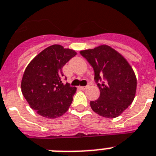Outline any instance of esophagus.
Returning <instances> with one entry per match:
<instances>
[{"instance_id":"1","label":"esophagus","mask_w":156,"mask_h":156,"mask_svg":"<svg viewBox=\"0 0 156 156\" xmlns=\"http://www.w3.org/2000/svg\"><path fill=\"white\" fill-rule=\"evenodd\" d=\"M87 87H88V85H87V86H81V87H80V88L81 90H85V89H87Z\"/></svg>"}]
</instances>
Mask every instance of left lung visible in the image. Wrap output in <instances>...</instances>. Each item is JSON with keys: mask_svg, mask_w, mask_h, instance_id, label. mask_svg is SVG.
I'll return each instance as SVG.
<instances>
[{"mask_svg": "<svg viewBox=\"0 0 156 156\" xmlns=\"http://www.w3.org/2000/svg\"><path fill=\"white\" fill-rule=\"evenodd\" d=\"M93 68L99 99L90 102L92 110L106 118H115L131 105L136 91L133 69L123 56L108 45L81 51Z\"/></svg>", "mask_w": 156, "mask_h": 156, "instance_id": "8db88e82", "label": "left lung"}]
</instances>
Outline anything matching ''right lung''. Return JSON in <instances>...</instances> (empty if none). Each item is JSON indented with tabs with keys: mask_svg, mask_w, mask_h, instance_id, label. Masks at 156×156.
Returning <instances> with one entry per match:
<instances>
[{
	"mask_svg": "<svg viewBox=\"0 0 156 156\" xmlns=\"http://www.w3.org/2000/svg\"><path fill=\"white\" fill-rule=\"evenodd\" d=\"M76 55L73 50L54 44L43 50L27 66L21 92L41 116L54 119L64 115L70 107L76 88L63 83L62 68Z\"/></svg>",
	"mask_w": 156,
	"mask_h": 156,
	"instance_id": "obj_1",
	"label": "right lung"
}]
</instances>
